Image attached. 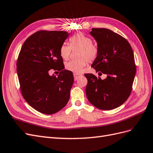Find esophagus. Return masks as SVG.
<instances>
[{
	"mask_svg": "<svg viewBox=\"0 0 153 153\" xmlns=\"http://www.w3.org/2000/svg\"><path fill=\"white\" fill-rule=\"evenodd\" d=\"M82 75L81 74H78V73H74V79L75 80H77V79L80 76H81Z\"/></svg>",
	"mask_w": 153,
	"mask_h": 153,
	"instance_id": "34e87169",
	"label": "esophagus"
}]
</instances>
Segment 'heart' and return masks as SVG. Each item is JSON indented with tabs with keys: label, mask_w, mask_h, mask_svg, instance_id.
Listing matches in <instances>:
<instances>
[{
	"label": "heart",
	"mask_w": 153,
	"mask_h": 153,
	"mask_svg": "<svg viewBox=\"0 0 153 153\" xmlns=\"http://www.w3.org/2000/svg\"><path fill=\"white\" fill-rule=\"evenodd\" d=\"M70 45L71 46L66 43L63 44L60 49V53L63 60H67L70 56L71 48L73 50L80 48L79 58H81L69 61L65 64V68L71 72H81L88 61H93L98 56V47L93 44L92 39L90 37L82 33H76L71 37Z\"/></svg>",
	"instance_id": "1"
}]
</instances>
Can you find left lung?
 <instances>
[{
    "instance_id": "left-lung-1",
    "label": "left lung",
    "mask_w": 153,
    "mask_h": 153,
    "mask_svg": "<svg viewBox=\"0 0 153 153\" xmlns=\"http://www.w3.org/2000/svg\"><path fill=\"white\" fill-rule=\"evenodd\" d=\"M90 35L97 42L98 53L91 67L104 79L85 74L86 94L92 105L102 110L120 107L129 97L136 73L132 48L126 39L109 29L92 28Z\"/></svg>"
}]
</instances>
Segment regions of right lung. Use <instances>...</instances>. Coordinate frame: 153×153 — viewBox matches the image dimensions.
I'll use <instances>...</instances> for the list:
<instances>
[{"mask_svg":"<svg viewBox=\"0 0 153 153\" xmlns=\"http://www.w3.org/2000/svg\"><path fill=\"white\" fill-rule=\"evenodd\" d=\"M69 33L39 31L25 41L16 63L22 94L34 109L52 114L62 109L70 98L74 82L71 71L64 70L60 49ZM51 69L61 71L49 75Z\"/></svg>","mask_w":153,"mask_h":153,"instance_id":"add662e5","label":"right lung"}]
</instances>
